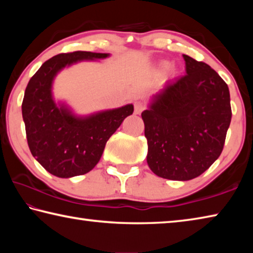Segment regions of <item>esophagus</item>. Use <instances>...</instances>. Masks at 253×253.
<instances>
[{
	"label": "esophagus",
	"instance_id": "obj_1",
	"mask_svg": "<svg viewBox=\"0 0 253 253\" xmlns=\"http://www.w3.org/2000/svg\"><path fill=\"white\" fill-rule=\"evenodd\" d=\"M145 109V107L143 104H140V102H136L135 104V114L136 115H139L142 114V111Z\"/></svg>",
	"mask_w": 253,
	"mask_h": 253
}]
</instances>
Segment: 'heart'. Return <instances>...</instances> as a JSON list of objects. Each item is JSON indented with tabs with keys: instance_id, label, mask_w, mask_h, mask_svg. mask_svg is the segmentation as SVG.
Wrapping results in <instances>:
<instances>
[{
	"instance_id": "obj_1",
	"label": "heart",
	"mask_w": 253,
	"mask_h": 253,
	"mask_svg": "<svg viewBox=\"0 0 253 253\" xmlns=\"http://www.w3.org/2000/svg\"><path fill=\"white\" fill-rule=\"evenodd\" d=\"M170 68H172V63L169 61H162L157 67V74L161 76L166 75L170 70Z\"/></svg>"
}]
</instances>
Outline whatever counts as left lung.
I'll list each match as a JSON object with an SVG mask.
<instances>
[{
	"mask_svg": "<svg viewBox=\"0 0 253 253\" xmlns=\"http://www.w3.org/2000/svg\"><path fill=\"white\" fill-rule=\"evenodd\" d=\"M183 58L186 75L154 93L142 113L147 164L172 181L198 177L219 158L232 116L224 80L207 63Z\"/></svg>",
	"mask_w": 253,
	"mask_h": 253,
	"instance_id": "1",
	"label": "left lung"
}]
</instances>
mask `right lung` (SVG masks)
<instances>
[{
    "label": "right lung",
    "instance_id": "obj_1",
    "mask_svg": "<svg viewBox=\"0 0 253 253\" xmlns=\"http://www.w3.org/2000/svg\"><path fill=\"white\" fill-rule=\"evenodd\" d=\"M109 55L88 51L54 55L29 81L22 102L28 145L33 157L54 176L69 178L90 172L100 161L107 140L134 111L128 104L80 116L66 102L54 100L52 85L60 71Z\"/></svg>",
    "mask_w": 253,
    "mask_h": 253
}]
</instances>
